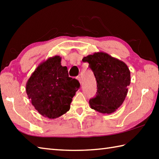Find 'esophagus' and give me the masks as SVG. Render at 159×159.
Returning <instances> with one entry per match:
<instances>
[{
  "label": "esophagus",
  "instance_id": "34e87169",
  "mask_svg": "<svg viewBox=\"0 0 159 159\" xmlns=\"http://www.w3.org/2000/svg\"><path fill=\"white\" fill-rule=\"evenodd\" d=\"M76 79H77L78 80H79V82L80 83V84L81 85V82H82V81H81V79H80V76H77V77H76Z\"/></svg>",
  "mask_w": 159,
  "mask_h": 159
}]
</instances>
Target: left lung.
Listing matches in <instances>:
<instances>
[{"mask_svg": "<svg viewBox=\"0 0 159 159\" xmlns=\"http://www.w3.org/2000/svg\"><path fill=\"white\" fill-rule=\"evenodd\" d=\"M89 63L97 80V95L90 99V108L102 114H110L121 106L130 83V71L123 61L104 52L83 57Z\"/></svg>", "mask_w": 159, "mask_h": 159, "instance_id": "1", "label": "left lung"}]
</instances>
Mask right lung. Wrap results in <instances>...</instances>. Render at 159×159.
Masks as SVG:
<instances>
[{"label": "right lung", "mask_w": 159, "mask_h": 159, "mask_svg": "<svg viewBox=\"0 0 159 159\" xmlns=\"http://www.w3.org/2000/svg\"><path fill=\"white\" fill-rule=\"evenodd\" d=\"M61 58L56 55L43 61L26 84L31 104L43 116L50 119L61 116L70 109L72 98L80 87L76 79L69 76Z\"/></svg>", "instance_id": "obj_1"}]
</instances>
